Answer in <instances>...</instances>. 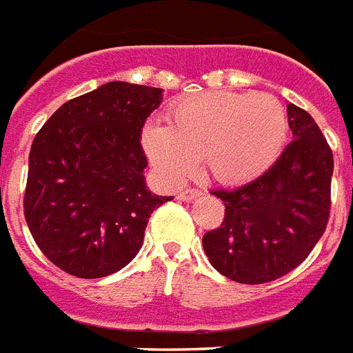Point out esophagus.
<instances>
[{
	"label": "esophagus",
	"instance_id": "esophagus-1",
	"mask_svg": "<svg viewBox=\"0 0 353 353\" xmlns=\"http://www.w3.org/2000/svg\"><path fill=\"white\" fill-rule=\"evenodd\" d=\"M200 191L199 190H193V188H190V190H182L179 193V200H182V202H191V200H194L196 196H200Z\"/></svg>",
	"mask_w": 353,
	"mask_h": 353
}]
</instances>
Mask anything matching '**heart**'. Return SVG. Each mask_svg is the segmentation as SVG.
Listing matches in <instances>:
<instances>
[{
    "label": "heart",
    "mask_w": 353,
    "mask_h": 353,
    "mask_svg": "<svg viewBox=\"0 0 353 353\" xmlns=\"http://www.w3.org/2000/svg\"><path fill=\"white\" fill-rule=\"evenodd\" d=\"M169 125L149 122L142 148L165 184H180L196 168L221 184H241L262 174L283 151L288 112L268 92H202L180 100Z\"/></svg>",
    "instance_id": "b5f03b06"
}]
</instances>
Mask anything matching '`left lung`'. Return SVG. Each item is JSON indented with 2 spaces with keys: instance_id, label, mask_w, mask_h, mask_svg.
<instances>
[{
  "instance_id": "obj_1",
  "label": "left lung",
  "mask_w": 353,
  "mask_h": 353,
  "mask_svg": "<svg viewBox=\"0 0 353 353\" xmlns=\"http://www.w3.org/2000/svg\"><path fill=\"white\" fill-rule=\"evenodd\" d=\"M290 142L272 168L233 190L213 191L225 215L202 236L211 266L242 284L275 281L297 268L330 216L332 149L315 120L288 103Z\"/></svg>"
}]
</instances>
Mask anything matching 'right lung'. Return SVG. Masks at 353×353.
Listing matches in <instances>:
<instances>
[{"instance_id":"add662e5","label":"right lung","mask_w":353,"mask_h":353,"mask_svg":"<svg viewBox=\"0 0 353 353\" xmlns=\"http://www.w3.org/2000/svg\"><path fill=\"white\" fill-rule=\"evenodd\" d=\"M162 92L109 81L63 103L34 138L25 221L43 255L69 275L100 279L128 266L151 213L173 199L145 184L140 143Z\"/></svg>"}]
</instances>
